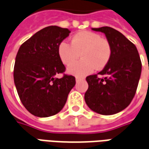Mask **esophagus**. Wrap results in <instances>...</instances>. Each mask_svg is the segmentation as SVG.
<instances>
[{"label":"esophagus","mask_w":149,"mask_h":149,"mask_svg":"<svg viewBox=\"0 0 149 149\" xmlns=\"http://www.w3.org/2000/svg\"><path fill=\"white\" fill-rule=\"evenodd\" d=\"M81 80H83V78H81V77H76V81H77V82H78V81H81Z\"/></svg>","instance_id":"esophagus-1"}]
</instances>
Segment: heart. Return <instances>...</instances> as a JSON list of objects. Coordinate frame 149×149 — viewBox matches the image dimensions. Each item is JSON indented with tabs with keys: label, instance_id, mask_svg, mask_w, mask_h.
Returning <instances> with one entry per match:
<instances>
[{
	"label": "heart",
	"instance_id": "1",
	"mask_svg": "<svg viewBox=\"0 0 149 149\" xmlns=\"http://www.w3.org/2000/svg\"><path fill=\"white\" fill-rule=\"evenodd\" d=\"M57 52L62 63L67 66L74 63L81 55L82 60L68 67V72L83 77L91 73L95 68L100 70L108 65L112 56V45L109 40L99 34L81 31L72 37L71 45L65 41L60 43Z\"/></svg>",
	"mask_w": 149,
	"mask_h": 149
}]
</instances>
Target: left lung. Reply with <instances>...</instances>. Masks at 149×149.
I'll use <instances>...</instances> for the list:
<instances>
[{
    "mask_svg": "<svg viewBox=\"0 0 149 149\" xmlns=\"http://www.w3.org/2000/svg\"><path fill=\"white\" fill-rule=\"evenodd\" d=\"M104 33L112 45L108 65L99 73L86 77L88 88L84 94L87 105L101 115H112L129 105L141 74V61L133 43L119 31L108 26L93 29ZM98 74L104 77L98 78Z\"/></svg>",
    "mask_w": 149,
    "mask_h": 149,
    "instance_id": "obj_1",
    "label": "left lung"
}]
</instances>
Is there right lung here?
<instances>
[{
	"label": "right lung",
	"instance_id": "obj_1",
	"mask_svg": "<svg viewBox=\"0 0 149 149\" xmlns=\"http://www.w3.org/2000/svg\"><path fill=\"white\" fill-rule=\"evenodd\" d=\"M70 33L68 29L48 26L24 41L18 50L13 69L15 85L21 103L36 116L58 113L76 84L73 76L64 74L65 67L57 52L60 43ZM60 73L63 77L56 78Z\"/></svg>",
	"mask_w": 149,
	"mask_h": 149
}]
</instances>
